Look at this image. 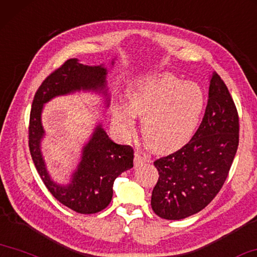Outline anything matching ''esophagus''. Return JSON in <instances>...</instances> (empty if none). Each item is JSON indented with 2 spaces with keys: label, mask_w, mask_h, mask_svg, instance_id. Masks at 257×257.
I'll return each mask as SVG.
<instances>
[{
  "label": "esophagus",
  "mask_w": 257,
  "mask_h": 257,
  "mask_svg": "<svg viewBox=\"0 0 257 257\" xmlns=\"http://www.w3.org/2000/svg\"><path fill=\"white\" fill-rule=\"evenodd\" d=\"M134 161H135V166L138 167L141 165L145 164V162H150V159L145 156H142L141 153H135V159H134Z\"/></svg>",
  "instance_id": "esophagus-1"
}]
</instances>
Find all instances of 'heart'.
<instances>
[{"label": "heart", "instance_id": "obj_1", "mask_svg": "<svg viewBox=\"0 0 257 257\" xmlns=\"http://www.w3.org/2000/svg\"><path fill=\"white\" fill-rule=\"evenodd\" d=\"M128 107H115L114 121L122 134L133 133L135 116H143L142 137L153 152L169 153L192 137L206 105L198 83L184 82L170 73L141 77L125 92Z\"/></svg>", "mask_w": 257, "mask_h": 257}]
</instances>
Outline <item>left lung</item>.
<instances>
[{
    "mask_svg": "<svg viewBox=\"0 0 257 257\" xmlns=\"http://www.w3.org/2000/svg\"><path fill=\"white\" fill-rule=\"evenodd\" d=\"M238 144L237 108L214 72L205 115L193 137L181 150L154 161L159 173L151 198L154 213L178 221L205 208L222 189Z\"/></svg>",
    "mask_w": 257,
    "mask_h": 257,
    "instance_id": "obj_1",
    "label": "left lung"
}]
</instances>
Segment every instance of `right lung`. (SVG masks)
<instances>
[{"instance_id": "obj_1", "label": "right lung", "mask_w": 257, "mask_h": 257, "mask_svg": "<svg viewBox=\"0 0 257 257\" xmlns=\"http://www.w3.org/2000/svg\"><path fill=\"white\" fill-rule=\"evenodd\" d=\"M111 64L114 65V60ZM106 75L107 68L104 65L88 66L76 58L68 59L43 81L32 104L28 144L36 170L57 200L80 214H95L106 208L112 200L115 178L134 167V150L129 145L114 143L101 123H98L81 151V160L70 183L58 184L49 175L41 151V142L46 135L41 115L48 101L76 91L100 93L108 106Z\"/></svg>"}]
</instances>
